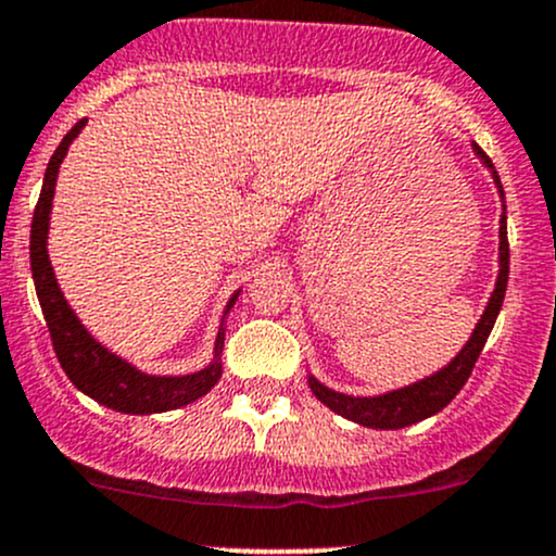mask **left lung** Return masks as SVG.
<instances>
[{
	"label": "left lung",
	"mask_w": 556,
	"mask_h": 556,
	"mask_svg": "<svg viewBox=\"0 0 556 556\" xmlns=\"http://www.w3.org/2000/svg\"><path fill=\"white\" fill-rule=\"evenodd\" d=\"M473 150H476V155H479V159L490 166L492 177H495V185L501 188V193H503L501 177H497L490 155H486L479 144H473ZM506 285H508V231H506V215H503V220H501V277H497L495 293H492L490 304H486L484 314H481V319H479V325H476L470 341L463 346V352L454 357L450 366L441 368V371L433 374V377L422 379V382L403 387V390H395V392H387V395H379V397L341 395V392L328 390V387H323L317 379L309 377L312 392L325 403V406L333 408L336 414H341V417L352 419V422H357V425H366V428L397 430V428H406V425L422 422V419L433 417V414L441 412V408H444L446 403H450L452 397L463 390V384L468 382L470 371H473L476 361H479L481 350H484L486 339H490L492 325H495L497 314H501L503 299H506Z\"/></svg>",
	"instance_id": "1"
}]
</instances>
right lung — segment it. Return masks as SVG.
Instances as JSON below:
<instances>
[{
  "label": "right lung",
  "instance_id": "add662e5",
  "mask_svg": "<svg viewBox=\"0 0 556 556\" xmlns=\"http://www.w3.org/2000/svg\"><path fill=\"white\" fill-rule=\"evenodd\" d=\"M83 126H86V121H77L72 131L61 139L55 153L50 155L42 179V193H39L35 217H31V277H35L37 299L39 306H42L45 323H48L55 357H59L61 368H64L66 377L77 390L91 395L93 401H99L106 408H115V412L159 414L188 406V403L199 401L201 395H206L217 384L223 374L220 363L215 361L210 368L190 374V377H148V374L137 371L126 361L106 352L83 328L53 277V266L48 261V220L50 206H53L55 177H59V166L64 161L66 150H70L72 139L80 134ZM233 301H237V295L228 301V309L233 306ZM220 350L223 333H217L215 355H220Z\"/></svg>",
  "mask_w": 556,
  "mask_h": 556
}]
</instances>
